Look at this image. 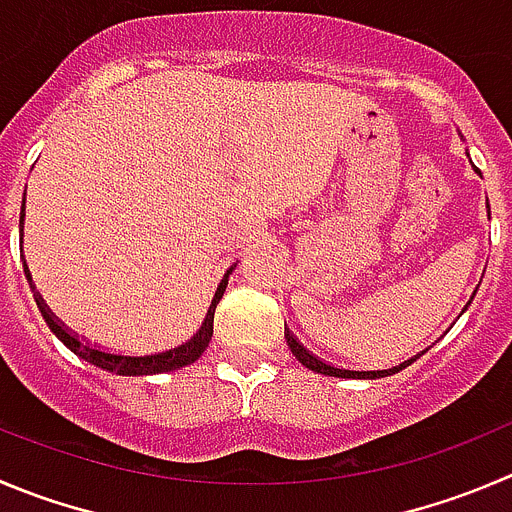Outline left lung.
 <instances>
[{
    "label": "left lung",
    "mask_w": 512,
    "mask_h": 512,
    "mask_svg": "<svg viewBox=\"0 0 512 512\" xmlns=\"http://www.w3.org/2000/svg\"><path fill=\"white\" fill-rule=\"evenodd\" d=\"M488 213H490V206H488ZM472 296H475V294H472ZM470 301H467V304H470ZM465 309H467V306H465ZM465 309H462V311H465ZM284 337H286V344H289L291 354H294V357L299 359V362L304 364L306 369H311V372H316V374H326V377H342V379H379V377H389V374L399 372V369L410 367V364L417 362V357H420V354H415V357H412V359H407V362H402V364H399V367H392V369H372V372H357V369H337V367H332V364L321 362V359L314 357V354H311L309 349H306L304 344H301L299 339H296L294 334L289 332V329H286V332H284Z\"/></svg>",
    "instance_id": "left-lung-1"
}]
</instances>
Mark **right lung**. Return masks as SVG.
<instances>
[{"instance_id": "add662e5", "label": "right lung", "mask_w": 512, "mask_h": 512, "mask_svg": "<svg viewBox=\"0 0 512 512\" xmlns=\"http://www.w3.org/2000/svg\"><path fill=\"white\" fill-rule=\"evenodd\" d=\"M22 211H24V206H22ZM22 218H24V213H22ZM231 271H233V266L226 271V276L221 279V286H218L216 296H213L211 306H208V314H206V319H203L201 329H198V332L193 334L188 342L178 344V347H173V349H165V352L140 354V357H133V354H110V352H102V349H97V347H90V344L80 342L75 334L67 332L65 324H60V321H57L55 316L45 309V304H40V301H37V306H40L42 319L47 321V326L52 329V334H55V337L60 339L67 349H70V352H75L77 357L85 359V362H90V364H95V367L105 369V372L123 374V377H143V374L175 372V369L193 364L203 352H206L208 342H211V337H213V314H216L218 301H221L223 291H226Z\"/></svg>"}]
</instances>
